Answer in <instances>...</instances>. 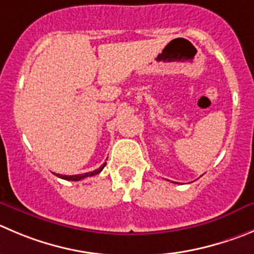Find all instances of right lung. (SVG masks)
Here are the masks:
<instances>
[{"label": "right lung", "instance_id": "1", "mask_svg": "<svg viewBox=\"0 0 254 254\" xmlns=\"http://www.w3.org/2000/svg\"><path fill=\"white\" fill-rule=\"evenodd\" d=\"M106 166V162L103 163L102 166H101L100 168H97V170H95L93 172H87V173H83V175H74V176H62V175H56L59 176L60 178H62V180H67V181H81L83 180V178H87V177H92V176H96L98 175V173L101 172V171L105 168Z\"/></svg>", "mask_w": 254, "mask_h": 254}]
</instances>
